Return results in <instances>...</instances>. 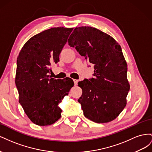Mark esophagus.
<instances>
[{"mask_svg": "<svg viewBox=\"0 0 152 152\" xmlns=\"http://www.w3.org/2000/svg\"><path fill=\"white\" fill-rule=\"evenodd\" d=\"M73 82H74V84L76 86L77 85V83H78V80L77 79H73Z\"/></svg>", "mask_w": 152, "mask_h": 152, "instance_id": "1", "label": "esophagus"}]
</instances>
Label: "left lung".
<instances>
[{"label":"left lung","instance_id":"8db88e82","mask_svg":"<svg viewBox=\"0 0 152 152\" xmlns=\"http://www.w3.org/2000/svg\"><path fill=\"white\" fill-rule=\"evenodd\" d=\"M68 42L94 65V78L78 83L82 89L78 102L84 116L96 123L114 120L125 108L130 89L120 45L110 35L91 26L75 28Z\"/></svg>","mask_w":152,"mask_h":152}]
</instances>
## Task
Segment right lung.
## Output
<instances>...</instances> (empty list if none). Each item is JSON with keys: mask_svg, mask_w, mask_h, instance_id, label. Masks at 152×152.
Instances as JSON below:
<instances>
[{"mask_svg": "<svg viewBox=\"0 0 152 152\" xmlns=\"http://www.w3.org/2000/svg\"><path fill=\"white\" fill-rule=\"evenodd\" d=\"M73 29L51 28L33 36L17 58L15 83L19 103L36 125H51L61 117L59 104L74 84L70 78L56 80L49 75Z\"/></svg>", "mask_w": 152, "mask_h": 152, "instance_id": "right-lung-1", "label": "right lung"}]
</instances>
